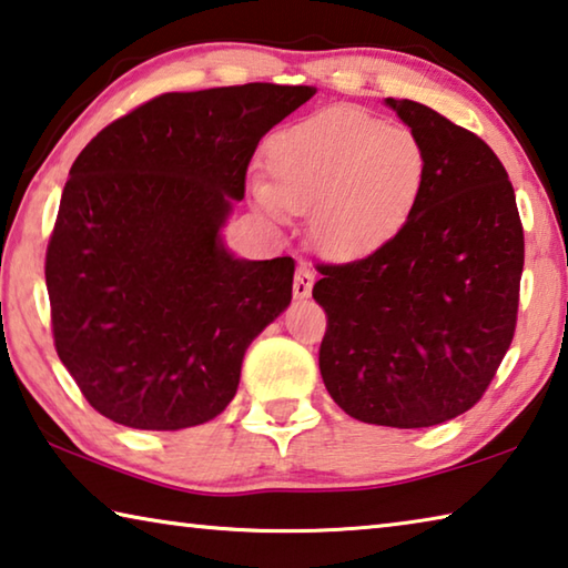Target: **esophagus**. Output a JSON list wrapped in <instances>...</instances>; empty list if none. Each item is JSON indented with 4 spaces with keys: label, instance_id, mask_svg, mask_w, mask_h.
<instances>
[{
    "label": "esophagus",
    "instance_id": "esophagus-1",
    "mask_svg": "<svg viewBox=\"0 0 568 568\" xmlns=\"http://www.w3.org/2000/svg\"><path fill=\"white\" fill-rule=\"evenodd\" d=\"M313 281H315V275H313L311 267H301V271L295 273V281H293V295L301 297V301H303V297L311 295Z\"/></svg>",
    "mask_w": 568,
    "mask_h": 568
}]
</instances>
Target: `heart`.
<instances>
[{"label": "heart", "mask_w": 568, "mask_h": 568, "mask_svg": "<svg viewBox=\"0 0 568 568\" xmlns=\"http://www.w3.org/2000/svg\"><path fill=\"white\" fill-rule=\"evenodd\" d=\"M271 180L250 182L267 213H310L315 245L363 253L386 240L416 203L423 150L408 130L358 108H331L287 124L267 142Z\"/></svg>", "instance_id": "1"}]
</instances>
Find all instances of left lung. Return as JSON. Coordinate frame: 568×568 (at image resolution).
I'll return each mask as SVG.
<instances>
[{
	"mask_svg": "<svg viewBox=\"0 0 568 568\" xmlns=\"http://www.w3.org/2000/svg\"><path fill=\"white\" fill-rule=\"evenodd\" d=\"M423 150L406 223L371 255L321 263L318 363L363 423L428 428L474 408L516 333L524 225L496 152L413 100H386Z\"/></svg>",
	"mask_w": 568,
	"mask_h": 568,
	"instance_id": "left-lung-1",
	"label": "left lung"
}]
</instances>
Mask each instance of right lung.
<instances>
[{
    "instance_id": "add662e5",
    "label": "right lung",
    "mask_w": 568,
    "mask_h": 568,
    "mask_svg": "<svg viewBox=\"0 0 568 568\" xmlns=\"http://www.w3.org/2000/svg\"><path fill=\"white\" fill-rule=\"evenodd\" d=\"M315 94L250 82L165 92L94 134L62 190L44 277L64 368L104 418L200 426L233 400L245 348L293 295V257L220 243L257 142Z\"/></svg>"
}]
</instances>
